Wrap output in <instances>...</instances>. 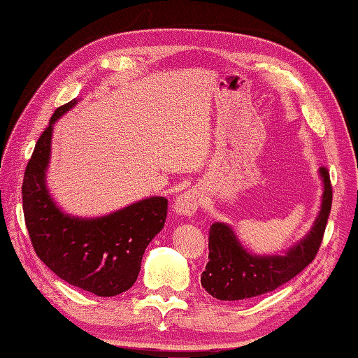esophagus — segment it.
Wrapping results in <instances>:
<instances>
[{"label":"esophagus","mask_w":358,"mask_h":358,"mask_svg":"<svg viewBox=\"0 0 358 358\" xmlns=\"http://www.w3.org/2000/svg\"><path fill=\"white\" fill-rule=\"evenodd\" d=\"M202 202V196L197 189H189L180 194L173 203V210L181 217H192Z\"/></svg>","instance_id":"obj_1"}]
</instances>
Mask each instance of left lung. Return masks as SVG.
Returning a JSON list of instances; mask_svg holds the SVG:
<instances>
[{"instance_id":"left-lung-1","label":"left lung","mask_w":358,"mask_h":358,"mask_svg":"<svg viewBox=\"0 0 358 358\" xmlns=\"http://www.w3.org/2000/svg\"><path fill=\"white\" fill-rule=\"evenodd\" d=\"M323 181L320 212L308 236L285 255H253L242 247L231 226L213 223L208 231V263L201 283L221 301H239L274 292L312 263L325 234L331 210L333 188L327 167L319 170Z\"/></svg>"}]
</instances>
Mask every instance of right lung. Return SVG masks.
I'll list each match as a JSON object with an SVG mask.
<instances>
[{
    "label": "right lung",
    "mask_w": 358,
    "mask_h": 358,
    "mask_svg": "<svg viewBox=\"0 0 358 358\" xmlns=\"http://www.w3.org/2000/svg\"><path fill=\"white\" fill-rule=\"evenodd\" d=\"M76 101L57 108L27 164L25 224L38 258L62 280L97 296H116L137 280L145 248L166 223L167 199L148 197L100 218L70 217L55 206L46 186L52 127Z\"/></svg>",
    "instance_id": "1"
}]
</instances>
